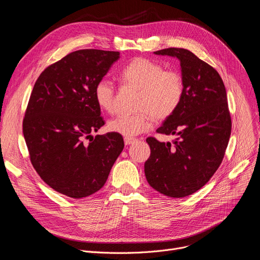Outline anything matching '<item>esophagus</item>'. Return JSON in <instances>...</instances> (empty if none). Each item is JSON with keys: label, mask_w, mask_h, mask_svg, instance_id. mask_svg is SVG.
<instances>
[{"label": "esophagus", "mask_w": 260, "mask_h": 260, "mask_svg": "<svg viewBox=\"0 0 260 260\" xmlns=\"http://www.w3.org/2000/svg\"><path fill=\"white\" fill-rule=\"evenodd\" d=\"M135 141H136V139H134V138H124V143H125V145H131V144H133Z\"/></svg>", "instance_id": "esophagus-1"}]
</instances>
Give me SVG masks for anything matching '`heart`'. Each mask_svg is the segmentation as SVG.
Listing matches in <instances>:
<instances>
[{"mask_svg": "<svg viewBox=\"0 0 260 260\" xmlns=\"http://www.w3.org/2000/svg\"><path fill=\"white\" fill-rule=\"evenodd\" d=\"M126 84L141 89L137 108L139 113L123 114L109 120V132L125 138H133L152 126L153 118L157 121L171 117L180 105L184 83L181 74L174 70L165 71L160 63L147 58H136L120 73ZM116 87L107 78L100 79L94 86V99L107 113L115 109Z\"/></svg>", "mask_w": 260, "mask_h": 260, "instance_id": "1", "label": "heart"}]
</instances>
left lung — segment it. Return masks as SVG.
Listing matches in <instances>:
<instances>
[{
	"instance_id": "8db88e82",
	"label": "left lung",
	"mask_w": 260,
	"mask_h": 260,
	"mask_svg": "<svg viewBox=\"0 0 260 260\" xmlns=\"http://www.w3.org/2000/svg\"><path fill=\"white\" fill-rule=\"evenodd\" d=\"M154 53L179 60L184 93L176 112L157 129L178 138L173 144L146 139L151 156L144 173L159 193L182 198L206 184L223 159L232 128L226 91L219 74L192 51L167 48Z\"/></svg>"
}]
</instances>
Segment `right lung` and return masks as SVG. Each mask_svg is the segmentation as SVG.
Wrapping results in <instances>:
<instances>
[{
	"label": "right lung",
	"mask_w": 260,
	"mask_h": 260,
	"mask_svg": "<svg viewBox=\"0 0 260 260\" xmlns=\"http://www.w3.org/2000/svg\"><path fill=\"white\" fill-rule=\"evenodd\" d=\"M119 58L118 51L71 52L40 75L30 94L23 121L30 161L46 184L67 197L99 190L124 147L119 134L91 135L104 125L94 86Z\"/></svg>",
	"instance_id": "right-lung-1"
}]
</instances>
